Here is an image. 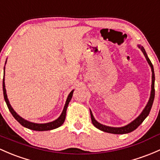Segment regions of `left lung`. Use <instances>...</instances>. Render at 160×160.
<instances>
[{"label": "left lung", "instance_id": "left-lung-1", "mask_svg": "<svg viewBox=\"0 0 160 160\" xmlns=\"http://www.w3.org/2000/svg\"><path fill=\"white\" fill-rule=\"evenodd\" d=\"M139 48H140L142 52L143 53L144 56H145L146 59H147L148 63L149 64V66L151 67V70H152V90H151V95L150 98H149V102H148L147 105L146 106L145 109L142 112V113L135 120L132 121V122L128 124V125L125 126V127H107V126L102 125L100 124V122H97V120L94 119L93 114H92L91 111H90V116H91V120L93 122V126L95 127H97V129H100V130L106 132H110V133H113V134H124V133H128V132H132V131L135 130L143 122V120H145L147 117V116L149 115V112H150L151 108H152V103H153L154 97H155V74H154V70H153V66H152V63H151L150 60L148 58L147 53H146V50L143 48V47L139 45Z\"/></svg>", "mask_w": 160, "mask_h": 160}]
</instances>
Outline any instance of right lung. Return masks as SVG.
Listing matches in <instances>:
<instances>
[{"mask_svg":"<svg viewBox=\"0 0 160 160\" xmlns=\"http://www.w3.org/2000/svg\"><path fill=\"white\" fill-rule=\"evenodd\" d=\"M3 92H4V97L5 102H6L7 106H8V109H9L10 112H11L12 116L15 118V120L18 121V122H20V124L23 126V127H26V128H28L30 129H32V130H36V131H45V130H50V129H56L58 127H60L62 124L64 122L65 118H66V112H67V108L68 107V104L70 102V100L72 98V96H73V90H72L70 92V94H69L68 97L67 99L66 103H65L64 108H63V112H62L61 115L60 116L58 119H57L56 120L53 121V122H48V123H34V122H29L28 120H25L24 119H23L22 117H20L19 115L16 113L14 110H13V108L11 107V104H10L9 101H8V97H7L6 93V89H5V84H4V77L3 78Z\"/></svg>","mask_w":160,"mask_h":160,"instance_id":"1","label":"right lung"}]
</instances>
